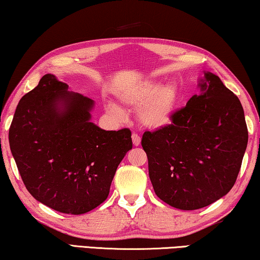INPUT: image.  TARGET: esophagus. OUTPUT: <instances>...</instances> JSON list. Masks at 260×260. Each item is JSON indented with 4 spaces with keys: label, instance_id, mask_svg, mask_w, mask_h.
Returning a JSON list of instances; mask_svg holds the SVG:
<instances>
[{
    "label": "esophagus",
    "instance_id": "esophagus-1",
    "mask_svg": "<svg viewBox=\"0 0 260 260\" xmlns=\"http://www.w3.org/2000/svg\"><path fill=\"white\" fill-rule=\"evenodd\" d=\"M132 141H133V145H134V146H140V143H141V138L139 137L138 134L133 133V134H132Z\"/></svg>",
    "mask_w": 260,
    "mask_h": 260
}]
</instances>
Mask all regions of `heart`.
<instances>
[{
	"label": "heart",
	"instance_id": "1",
	"mask_svg": "<svg viewBox=\"0 0 260 260\" xmlns=\"http://www.w3.org/2000/svg\"><path fill=\"white\" fill-rule=\"evenodd\" d=\"M118 98L123 105L137 110V119L143 128L156 132L167 128L175 120L182 93L174 83L162 84L157 79H145L123 88ZM107 111L114 115H122V110L114 104H108Z\"/></svg>",
	"mask_w": 260,
	"mask_h": 260
}]
</instances>
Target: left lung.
I'll return each mask as SVG.
<instances>
[{
  "label": "left lung",
  "mask_w": 260,
  "mask_h": 260,
  "mask_svg": "<svg viewBox=\"0 0 260 260\" xmlns=\"http://www.w3.org/2000/svg\"><path fill=\"white\" fill-rule=\"evenodd\" d=\"M203 73L200 94L172 125L145 132L141 141L155 193L180 210L204 208L231 190L249 139L239 99L218 76Z\"/></svg>",
  "instance_id": "8db88e82"
}]
</instances>
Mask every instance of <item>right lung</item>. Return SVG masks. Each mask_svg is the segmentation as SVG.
<instances>
[{
  "label": "right lung",
  "mask_w": 260,
  "mask_h": 260,
  "mask_svg": "<svg viewBox=\"0 0 260 260\" xmlns=\"http://www.w3.org/2000/svg\"><path fill=\"white\" fill-rule=\"evenodd\" d=\"M93 108L48 73L15 111L9 145L18 172L34 199L56 211L81 215L102 204L132 149L131 131L102 129Z\"/></svg>",
  "instance_id": "1"
}]
</instances>
